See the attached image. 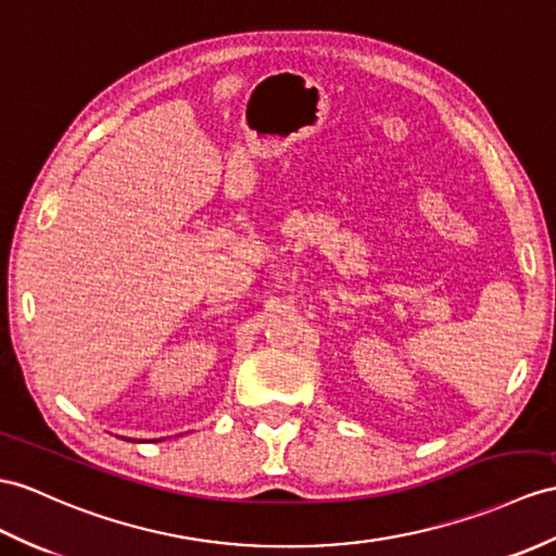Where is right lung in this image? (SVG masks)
<instances>
[{"mask_svg": "<svg viewBox=\"0 0 556 556\" xmlns=\"http://www.w3.org/2000/svg\"><path fill=\"white\" fill-rule=\"evenodd\" d=\"M127 441H131V439H127Z\"/></svg>", "mask_w": 556, "mask_h": 556, "instance_id": "1", "label": "right lung"}]
</instances>
